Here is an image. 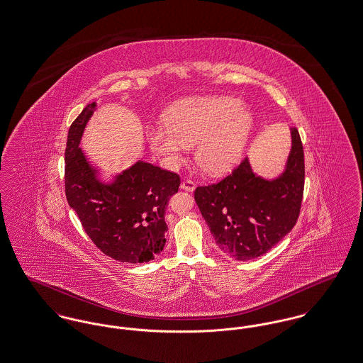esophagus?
<instances>
[{"label": "esophagus", "mask_w": 363, "mask_h": 363, "mask_svg": "<svg viewBox=\"0 0 363 363\" xmlns=\"http://www.w3.org/2000/svg\"><path fill=\"white\" fill-rule=\"evenodd\" d=\"M194 188H196V182L192 181V179H184V181L181 182V189H184V191L193 192Z\"/></svg>", "instance_id": "1"}]
</instances>
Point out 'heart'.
<instances>
[{
  "label": "heart",
  "instance_id": "b5f03b06",
  "mask_svg": "<svg viewBox=\"0 0 363 363\" xmlns=\"http://www.w3.org/2000/svg\"><path fill=\"white\" fill-rule=\"evenodd\" d=\"M167 125L147 128L150 150L164 164H182L189 147L197 145L200 167L211 174L230 170L247 150L255 118L235 97L211 96L188 99L166 112Z\"/></svg>",
  "mask_w": 363,
  "mask_h": 363
}]
</instances>
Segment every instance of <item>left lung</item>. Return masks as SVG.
<instances>
[{
	"label": "left lung",
	"mask_w": 363,
	"mask_h": 363,
	"mask_svg": "<svg viewBox=\"0 0 363 363\" xmlns=\"http://www.w3.org/2000/svg\"><path fill=\"white\" fill-rule=\"evenodd\" d=\"M284 172L257 177L245 157L216 184L197 186L194 200L219 250L235 260L266 254L298 222L304 191V153L298 128Z\"/></svg>",
	"instance_id": "8db88e82"
}]
</instances>
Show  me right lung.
I'll list each match as a JSON object with an SVG mask.
<instances>
[{
	"label": "right lung",
	"mask_w": 363,
	"mask_h": 363,
	"mask_svg": "<svg viewBox=\"0 0 363 363\" xmlns=\"http://www.w3.org/2000/svg\"><path fill=\"white\" fill-rule=\"evenodd\" d=\"M96 103L87 104L68 130L65 147V196L96 247L115 260L147 263L166 245L164 213L178 192L179 175L147 162H137L112 184L96 177L82 150L81 137Z\"/></svg>",
	"instance_id": "right-lung-1"
}]
</instances>
